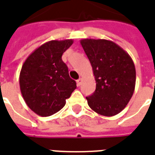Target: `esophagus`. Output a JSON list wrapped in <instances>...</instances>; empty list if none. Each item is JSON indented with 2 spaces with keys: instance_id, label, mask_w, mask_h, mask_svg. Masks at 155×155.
<instances>
[{
  "instance_id": "esophagus-1",
  "label": "esophagus",
  "mask_w": 155,
  "mask_h": 155,
  "mask_svg": "<svg viewBox=\"0 0 155 155\" xmlns=\"http://www.w3.org/2000/svg\"><path fill=\"white\" fill-rule=\"evenodd\" d=\"M81 82H82V79H81V78H80L79 80L76 81V84H77L78 86H80V85H81Z\"/></svg>"
}]
</instances>
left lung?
I'll use <instances>...</instances> for the list:
<instances>
[{
	"mask_svg": "<svg viewBox=\"0 0 155 155\" xmlns=\"http://www.w3.org/2000/svg\"><path fill=\"white\" fill-rule=\"evenodd\" d=\"M81 44L91 64L95 92L86 97L90 107L100 115L112 117L123 111L133 96L136 70L133 59L114 42L85 38Z\"/></svg>",
	"mask_w": 155,
	"mask_h": 155,
	"instance_id": "1",
	"label": "left lung"
}]
</instances>
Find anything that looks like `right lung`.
Here are the masks:
<instances>
[{
	"label": "right lung",
	"mask_w": 155,
	"mask_h": 155,
	"mask_svg": "<svg viewBox=\"0 0 155 155\" xmlns=\"http://www.w3.org/2000/svg\"><path fill=\"white\" fill-rule=\"evenodd\" d=\"M73 40H52L32 52L22 64L19 84L25 102L41 117H48L61 110L76 82L69 75L62 55Z\"/></svg>",
	"instance_id": "1"
}]
</instances>
